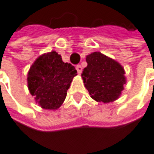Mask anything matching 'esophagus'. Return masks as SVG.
<instances>
[{"instance_id": "esophagus-1", "label": "esophagus", "mask_w": 154, "mask_h": 154, "mask_svg": "<svg viewBox=\"0 0 154 154\" xmlns=\"http://www.w3.org/2000/svg\"><path fill=\"white\" fill-rule=\"evenodd\" d=\"M82 69H82L81 65L78 64V65H77V66H76V70H77L78 74H79V75L81 74V72H82Z\"/></svg>"}]
</instances>
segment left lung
<instances>
[{"label":"left lung","instance_id":"8db88e82","mask_svg":"<svg viewBox=\"0 0 154 154\" xmlns=\"http://www.w3.org/2000/svg\"><path fill=\"white\" fill-rule=\"evenodd\" d=\"M86 62L81 76L91 97L104 103L116 100L125 84L122 66L101 52L87 55Z\"/></svg>","mask_w":154,"mask_h":154}]
</instances>
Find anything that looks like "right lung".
I'll list each match as a JSON object with an SVG mask.
<instances>
[{
    "mask_svg": "<svg viewBox=\"0 0 154 154\" xmlns=\"http://www.w3.org/2000/svg\"><path fill=\"white\" fill-rule=\"evenodd\" d=\"M76 73L73 65L63 63L58 53L51 51L38 57L31 66L28 74L29 90L41 108L57 109Z\"/></svg>",
    "mask_w": 154,
    "mask_h": 154,
    "instance_id": "add662e5",
    "label": "right lung"
}]
</instances>
